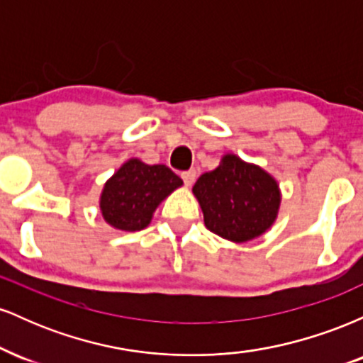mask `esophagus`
<instances>
[{"mask_svg": "<svg viewBox=\"0 0 363 363\" xmlns=\"http://www.w3.org/2000/svg\"><path fill=\"white\" fill-rule=\"evenodd\" d=\"M182 181H184L186 186H193L194 181H196V170L191 169V170H184V172L181 174Z\"/></svg>", "mask_w": 363, "mask_h": 363, "instance_id": "esophagus-1", "label": "esophagus"}]
</instances>
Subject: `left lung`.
Listing matches in <instances>:
<instances>
[{
    "instance_id": "8db88e82",
    "label": "left lung",
    "mask_w": 363,
    "mask_h": 363,
    "mask_svg": "<svg viewBox=\"0 0 363 363\" xmlns=\"http://www.w3.org/2000/svg\"><path fill=\"white\" fill-rule=\"evenodd\" d=\"M193 193L208 230L234 242H247L268 230L280 206L277 181L235 155H225L218 167L203 174Z\"/></svg>"
}]
</instances>
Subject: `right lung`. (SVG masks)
<instances>
[{
	"mask_svg": "<svg viewBox=\"0 0 363 363\" xmlns=\"http://www.w3.org/2000/svg\"><path fill=\"white\" fill-rule=\"evenodd\" d=\"M179 186L182 179L167 165H147L131 158L104 186V220L124 232L141 230L150 223L158 203Z\"/></svg>",
	"mask_w": 363,
	"mask_h": 363,
	"instance_id": "add662e5",
	"label": "right lung"
}]
</instances>
